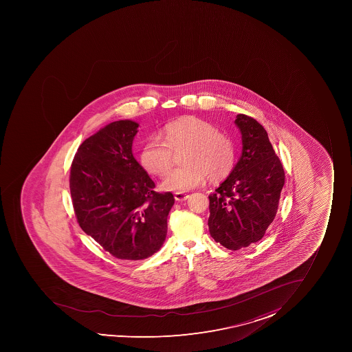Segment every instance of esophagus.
I'll use <instances>...</instances> for the list:
<instances>
[{"instance_id": "esophagus-1", "label": "esophagus", "mask_w": 352, "mask_h": 352, "mask_svg": "<svg viewBox=\"0 0 352 352\" xmlns=\"http://www.w3.org/2000/svg\"><path fill=\"white\" fill-rule=\"evenodd\" d=\"M188 194H185V192H179L174 194V199H175V201H178V202L186 201V199H188Z\"/></svg>"}]
</instances>
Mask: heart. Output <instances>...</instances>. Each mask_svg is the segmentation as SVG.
<instances>
[{
	"label": "heart",
	"instance_id": "b5f03b06",
	"mask_svg": "<svg viewBox=\"0 0 352 352\" xmlns=\"http://www.w3.org/2000/svg\"><path fill=\"white\" fill-rule=\"evenodd\" d=\"M164 140L153 138L140 151V162L146 170L155 175L166 173L172 165L174 151L185 148L184 165L170 170L162 186L170 192H187L206 180L218 182L226 179L235 165L233 141L218 132L211 122L186 116L167 124Z\"/></svg>",
	"mask_w": 352,
	"mask_h": 352
}]
</instances>
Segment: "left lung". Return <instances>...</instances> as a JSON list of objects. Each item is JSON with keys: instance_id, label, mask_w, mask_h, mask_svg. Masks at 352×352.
<instances>
[{"instance_id": "8db88e82", "label": "left lung", "mask_w": 352, "mask_h": 352, "mask_svg": "<svg viewBox=\"0 0 352 352\" xmlns=\"http://www.w3.org/2000/svg\"><path fill=\"white\" fill-rule=\"evenodd\" d=\"M242 153L228 178L209 196L210 234L230 250L256 243L274 220L285 170L267 132L247 115L236 116Z\"/></svg>"}]
</instances>
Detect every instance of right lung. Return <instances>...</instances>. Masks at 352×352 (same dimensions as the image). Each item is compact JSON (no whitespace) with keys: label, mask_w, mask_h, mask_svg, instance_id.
<instances>
[{"label":"right lung","mask_w":352,"mask_h":352,"mask_svg":"<svg viewBox=\"0 0 352 352\" xmlns=\"http://www.w3.org/2000/svg\"><path fill=\"white\" fill-rule=\"evenodd\" d=\"M139 124L110 122L78 148L71 165L74 213L85 233L122 261H141L166 239L172 192L155 182L133 156Z\"/></svg>","instance_id":"obj_1"}]
</instances>
